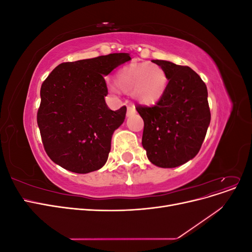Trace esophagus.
I'll list each match as a JSON object with an SVG mask.
<instances>
[{
  "mask_svg": "<svg viewBox=\"0 0 252 252\" xmlns=\"http://www.w3.org/2000/svg\"><path fill=\"white\" fill-rule=\"evenodd\" d=\"M135 112V108H134V106L133 105H129L128 107H127V117H130L132 113H134Z\"/></svg>",
  "mask_w": 252,
  "mask_h": 252,
  "instance_id": "esophagus-1",
  "label": "esophagus"
}]
</instances>
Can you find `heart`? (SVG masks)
<instances>
[{
  "label": "heart",
  "mask_w": 252,
  "mask_h": 252,
  "mask_svg": "<svg viewBox=\"0 0 252 252\" xmlns=\"http://www.w3.org/2000/svg\"><path fill=\"white\" fill-rule=\"evenodd\" d=\"M116 84L121 90L131 93L139 103L152 105L164 95L168 79L163 68L157 64L132 63L117 72ZM108 89L112 94L118 93L114 86H109Z\"/></svg>",
  "instance_id": "obj_1"
}]
</instances>
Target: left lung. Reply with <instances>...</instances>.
Here are the masks:
<instances>
[{"mask_svg": "<svg viewBox=\"0 0 252 252\" xmlns=\"http://www.w3.org/2000/svg\"><path fill=\"white\" fill-rule=\"evenodd\" d=\"M152 62L163 68L169 82L155 106L136 108L144 121L142 145L152 164L173 168L201 149L210 124L207 87L188 66L163 60Z\"/></svg>", "mask_w": 252, "mask_h": 252, "instance_id": "left-lung-1", "label": "left lung"}]
</instances>
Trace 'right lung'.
I'll return each instance as SVG.
<instances>
[{
	"mask_svg": "<svg viewBox=\"0 0 252 252\" xmlns=\"http://www.w3.org/2000/svg\"><path fill=\"white\" fill-rule=\"evenodd\" d=\"M130 60L129 53H110L62 63L43 82L36 121L51 161L75 173L98 170L107 162L126 107L108 108L104 75Z\"/></svg>",
	"mask_w": 252,
	"mask_h": 252,
	"instance_id": "1",
	"label": "right lung"
}]
</instances>
